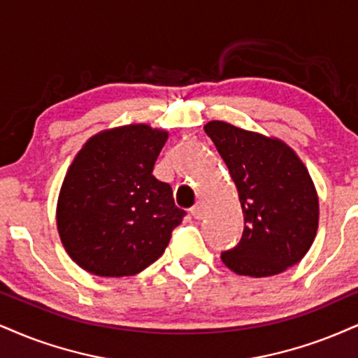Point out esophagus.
I'll return each mask as SVG.
<instances>
[{
	"label": "esophagus",
	"mask_w": 358,
	"mask_h": 358,
	"mask_svg": "<svg viewBox=\"0 0 358 358\" xmlns=\"http://www.w3.org/2000/svg\"><path fill=\"white\" fill-rule=\"evenodd\" d=\"M191 214H192V217H196V219L204 217V214H206L204 204H202V202H197V204L191 209Z\"/></svg>",
	"instance_id": "1"
}]
</instances>
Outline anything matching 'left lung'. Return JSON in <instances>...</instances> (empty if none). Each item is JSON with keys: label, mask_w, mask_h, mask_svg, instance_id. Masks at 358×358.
<instances>
[{"label": "left lung", "mask_w": 358, "mask_h": 358, "mask_svg": "<svg viewBox=\"0 0 358 358\" xmlns=\"http://www.w3.org/2000/svg\"><path fill=\"white\" fill-rule=\"evenodd\" d=\"M239 192L241 242L220 254L232 272L268 277L308 252L319 227V197L307 167L280 139L224 121L204 126Z\"/></svg>", "instance_id": "obj_1"}]
</instances>
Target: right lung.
Returning <instances> with one entry per match:
<instances>
[{
	"instance_id": "1",
	"label": "right lung",
	"mask_w": 358,
	"mask_h": 358,
	"mask_svg": "<svg viewBox=\"0 0 358 358\" xmlns=\"http://www.w3.org/2000/svg\"><path fill=\"white\" fill-rule=\"evenodd\" d=\"M167 132L148 124L92 136L76 154L57 197L66 252L101 277L136 275L164 254L186 215L172 189L152 176Z\"/></svg>"
}]
</instances>
